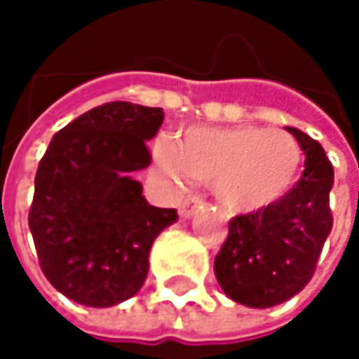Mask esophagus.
<instances>
[{
  "label": "esophagus",
  "mask_w": 359,
  "mask_h": 359,
  "mask_svg": "<svg viewBox=\"0 0 359 359\" xmlns=\"http://www.w3.org/2000/svg\"><path fill=\"white\" fill-rule=\"evenodd\" d=\"M199 203H201V199H199V197H187V199L180 203V208H179L180 216H182V218H191Z\"/></svg>",
  "instance_id": "esophagus-1"
}]
</instances>
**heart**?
<instances>
[{
	"label": "heart",
	"mask_w": 359,
	"mask_h": 359,
	"mask_svg": "<svg viewBox=\"0 0 359 359\" xmlns=\"http://www.w3.org/2000/svg\"><path fill=\"white\" fill-rule=\"evenodd\" d=\"M154 162L168 184L212 182L226 210L253 212L278 201L295 184L302 147L289 133L262 126L189 128L179 143L158 139Z\"/></svg>",
	"instance_id": "b5f03b06"
}]
</instances>
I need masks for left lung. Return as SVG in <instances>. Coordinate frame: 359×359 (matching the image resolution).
<instances>
[{
	"mask_svg": "<svg viewBox=\"0 0 359 359\" xmlns=\"http://www.w3.org/2000/svg\"><path fill=\"white\" fill-rule=\"evenodd\" d=\"M287 130L306 154L302 179L278 201L235 216L214 259L222 291L250 308H272L297 295L312 280L332 229V164L310 135L293 126Z\"/></svg>",
	"mask_w": 359,
	"mask_h": 359,
	"instance_id": "1",
	"label": "left lung"
}]
</instances>
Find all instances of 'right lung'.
<instances>
[{
    "mask_svg": "<svg viewBox=\"0 0 359 359\" xmlns=\"http://www.w3.org/2000/svg\"><path fill=\"white\" fill-rule=\"evenodd\" d=\"M162 108L109 102L53 135L35 177L29 212L45 278L68 299L109 308L145 283L156 237L179 220L154 208L133 172L151 164L147 141Z\"/></svg>",
    "mask_w": 359,
    "mask_h": 359,
    "instance_id": "add662e5",
    "label": "right lung"
}]
</instances>
